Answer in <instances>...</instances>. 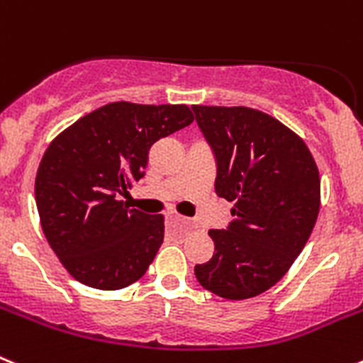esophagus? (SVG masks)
Wrapping results in <instances>:
<instances>
[{
	"label": "esophagus",
	"instance_id": "1",
	"mask_svg": "<svg viewBox=\"0 0 363 363\" xmlns=\"http://www.w3.org/2000/svg\"><path fill=\"white\" fill-rule=\"evenodd\" d=\"M165 220L169 221V223H172V221H185V223H189V221L185 220V218H182V216H179V214H176V213H167L165 214Z\"/></svg>",
	"mask_w": 363,
	"mask_h": 363
}]
</instances>
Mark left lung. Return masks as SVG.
<instances>
[{
  "label": "left lung",
  "instance_id": "1",
  "mask_svg": "<svg viewBox=\"0 0 363 363\" xmlns=\"http://www.w3.org/2000/svg\"><path fill=\"white\" fill-rule=\"evenodd\" d=\"M216 162L214 191L233 201L225 229L198 281L227 300L271 289L306 247L320 211V176L301 138L249 107H192Z\"/></svg>",
  "mask_w": 363,
  "mask_h": 363
}]
</instances>
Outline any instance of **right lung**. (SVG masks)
Returning a JSON list of instances; mask_svg holds the SVG:
<instances>
[{"label": "right lung", "instance_id": "right-lung-1", "mask_svg": "<svg viewBox=\"0 0 363 363\" xmlns=\"http://www.w3.org/2000/svg\"><path fill=\"white\" fill-rule=\"evenodd\" d=\"M187 105L114 101L79 118L45 150L36 205L45 238L83 285L123 289L163 243V216L120 200L145 176L154 143L192 123Z\"/></svg>", "mask_w": 363, "mask_h": 363}]
</instances>
